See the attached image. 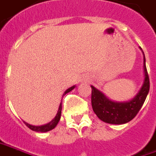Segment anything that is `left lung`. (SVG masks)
Instances as JSON below:
<instances>
[{
    "label": "left lung",
    "mask_w": 156,
    "mask_h": 156,
    "mask_svg": "<svg viewBox=\"0 0 156 156\" xmlns=\"http://www.w3.org/2000/svg\"><path fill=\"white\" fill-rule=\"evenodd\" d=\"M144 55V53H143ZM144 83L134 98L127 102H113L91 85V106L102 121L109 124H125L134 118L143 105L149 91V78L146 67L144 56Z\"/></svg>",
    "instance_id": "8db88e82"
}]
</instances>
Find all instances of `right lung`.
<instances>
[{"instance_id": "right-lung-1", "label": "right lung", "mask_w": 156, "mask_h": 156, "mask_svg": "<svg viewBox=\"0 0 156 156\" xmlns=\"http://www.w3.org/2000/svg\"><path fill=\"white\" fill-rule=\"evenodd\" d=\"M74 87H75V86H71V88L67 89V90L65 91V93H64L63 97L65 96L66 93H68V92H70L71 90H73V89H74ZM61 112H62V102H61V103H60V105H59V108H58V113H57L56 117L53 119L50 123H48V124H46V125H44V126H37L30 125V124H28V123H26V122H24V123H25V125L27 126L30 129L33 130V131H36V132H43V133L48 132V131H51V130H52L53 128H55V127H56V126L58 125V121L60 120V118H61Z\"/></svg>"}]
</instances>
